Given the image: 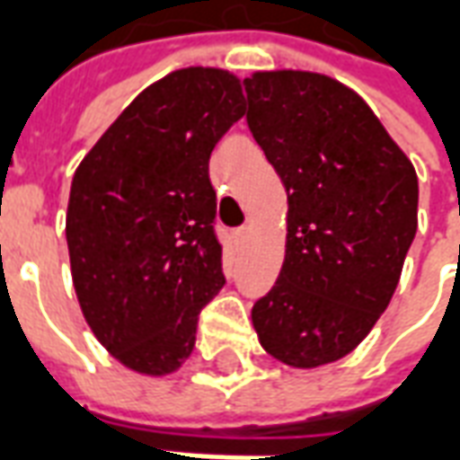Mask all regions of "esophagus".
Masks as SVG:
<instances>
[{
	"label": "esophagus",
	"instance_id": "1",
	"mask_svg": "<svg viewBox=\"0 0 460 460\" xmlns=\"http://www.w3.org/2000/svg\"><path fill=\"white\" fill-rule=\"evenodd\" d=\"M246 234H249V229H246V226H241V229L234 231V236H236V239H243Z\"/></svg>",
	"mask_w": 460,
	"mask_h": 460
}]
</instances>
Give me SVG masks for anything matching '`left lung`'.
<instances>
[{"mask_svg":"<svg viewBox=\"0 0 460 460\" xmlns=\"http://www.w3.org/2000/svg\"><path fill=\"white\" fill-rule=\"evenodd\" d=\"M243 88L251 135L288 191L286 261L251 320L280 362L328 365L394 296L416 234V172L369 105L328 75L263 71Z\"/></svg>","mask_w":460,"mask_h":460,"instance_id":"obj_1","label":"left lung"}]
</instances>
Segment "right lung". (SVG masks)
Instances as JSON below:
<instances>
[{"instance_id": "obj_1", "label": "right lung", "mask_w": 460, "mask_h": 460, "mask_svg": "<svg viewBox=\"0 0 460 460\" xmlns=\"http://www.w3.org/2000/svg\"><path fill=\"white\" fill-rule=\"evenodd\" d=\"M243 115L236 75L181 68L145 88L103 132L71 184V276L101 345L142 375H170L224 288L214 145Z\"/></svg>"}]
</instances>
